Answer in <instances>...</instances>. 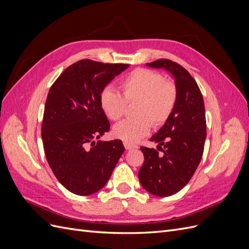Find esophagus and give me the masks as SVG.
I'll use <instances>...</instances> for the list:
<instances>
[{"label": "esophagus", "instance_id": "obj_1", "mask_svg": "<svg viewBox=\"0 0 249 249\" xmlns=\"http://www.w3.org/2000/svg\"><path fill=\"white\" fill-rule=\"evenodd\" d=\"M124 145L125 147V149H127V150L133 149V148H137V145L132 144V143H129V142H124Z\"/></svg>", "mask_w": 249, "mask_h": 249}]
</instances>
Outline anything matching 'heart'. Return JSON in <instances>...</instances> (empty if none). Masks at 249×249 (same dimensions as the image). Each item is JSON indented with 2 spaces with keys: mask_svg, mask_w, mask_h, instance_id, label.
Segmentation results:
<instances>
[{
  "mask_svg": "<svg viewBox=\"0 0 249 249\" xmlns=\"http://www.w3.org/2000/svg\"><path fill=\"white\" fill-rule=\"evenodd\" d=\"M123 95L112 87H105L100 94V106L111 120L122 118L126 103L137 102L135 115L113 126V136L134 143L146 136L155 125H162L171 115L177 103V87L172 82L164 81L161 73L137 69L120 83ZM124 97L123 98L122 96Z\"/></svg>",
  "mask_w": 249,
  "mask_h": 249,
  "instance_id": "1",
  "label": "heart"
}]
</instances>
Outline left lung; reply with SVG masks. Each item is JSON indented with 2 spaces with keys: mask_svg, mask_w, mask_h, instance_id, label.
I'll use <instances>...</instances> for the list:
<instances>
[{
  "mask_svg": "<svg viewBox=\"0 0 249 249\" xmlns=\"http://www.w3.org/2000/svg\"><path fill=\"white\" fill-rule=\"evenodd\" d=\"M152 69L168 71L177 87V103L171 115L149 140L155 148L141 147L144 163L139 169L140 184L156 196L176 194L189 183L203 154L207 137L205 104L197 83L183 66L160 59L146 63Z\"/></svg>",
  "mask_w": 249,
  "mask_h": 249,
  "instance_id": "1",
  "label": "left lung"
}]
</instances>
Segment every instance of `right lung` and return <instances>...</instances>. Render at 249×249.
<instances>
[{"label":"right lung","instance_id":"right-lung-1","mask_svg":"<svg viewBox=\"0 0 249 249\" xmlns=\"http://www.w3.org/2000/svg\"><path fill=\"white\" fill-rule=\"evenodd\" d=\"M129 64L80 60L52 85L41 137L48 163L60 184L87 196L107 184L124 152L122 140L100 139L110 123L100 106L102 90Z\"/></svg>","mask_w":249,"mask_h":249}]
</instances>
